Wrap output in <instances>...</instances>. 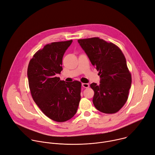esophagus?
<instances>
[{"mask_svg":"<svg viewBox=\"0 0 155 155\" xmlns=\"http://www.w3.org/2000/svg\"><path fill=\"white\" fill-rule=\"evenodd\" d=\"M82 86L84 88H88L89 87V84H86V83H83V84H82Z\"/></svg>","mask_w":155,"mask_h":155,"instance_id":"1","label":"esophagus"}]
</instances>
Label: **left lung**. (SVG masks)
Wrapping results in <instances>:
<instances>
[{"mask_svg":"<svg viewBox=\"0 0 155 155\" xmlns=\"http://www.w3.org/2000/svg\"><path fill=\"white\" fill-rule=\"evenodd\" d=\"M100 76V84H90L95 94L93 103L100 112H117L126 103L131 75L120 49L98 37L78 40Z\"/></svg>","mask_w":155,"mask_h":155,"instance_id":"1","label":"left lung"}]
</instances>
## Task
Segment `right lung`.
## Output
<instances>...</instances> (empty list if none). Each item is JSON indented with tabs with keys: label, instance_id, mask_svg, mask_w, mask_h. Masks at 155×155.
<instances>
[{
	"label": "right lung",
	"instance_id": "right-lung-1",
	"mask_svg": "<svg viewBox=\"0 0 155 155\" xmlns=\"http://www.w3.org/2000/svg\"><path fill=\"white\" fill-rule=\"evenodd\" d=\"M73 40L54 42L38 51L29 61L27 77L31 95L48 117L57 122L71 119L81 100V83H66L56 77L62 70V58Z\"/></svg>",
	"mask_w": 155,
	"mask_h": 155
}]
</instances>
